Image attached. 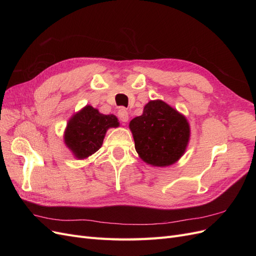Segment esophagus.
<instances>
[{
	"label": "esophagus",
	"mask_w": 256,
	"mask_h": 256,
	"mask_svg": "<svg viewBox=\"0 0 256 256\" xmlns=\"http://www.w3.org/2000/svg\"><path fill=\"white\" fill-rule=\"evenodd\" d=\"M118 118L122 122H127L129 120V113L128 111L125 109V108H122V109L118 110Z\"/></svg>",
	"instance_id": "obj_1"
}]
</instances>
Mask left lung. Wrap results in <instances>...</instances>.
<instances>
[{"instance_id":"left-lung-1","label":"left lung","mask_w":256,"mask_h":256,"mask_svg":"<svg viewBox=\"0 0 256 256\" xmlns=\"http://www.w3.org/2000/svg\"><path fill=\"white\" fill-rule=\"evenodd\" d=\"M136 150L146 164L164 168L180 160L190 141L188 120L164 100H150L129 122Z\"/></svg>"}]
</instances>
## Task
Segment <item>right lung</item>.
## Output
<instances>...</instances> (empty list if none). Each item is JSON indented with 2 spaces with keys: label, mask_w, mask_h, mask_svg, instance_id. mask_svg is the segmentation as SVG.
<instances>
[{
  "label": "right lung",
  "mask_w": 256,
  "mask_h": 256,
  "mask_svg": "<svg viewBox=\"0 0 256 256\" xmlns=\"http://www.w3.org/2000/svg\"><path fill=\"white\" fill-rule=\"evenodd\" d=\"M120 127L115 115H106L88 104L68 120L64 143L78 160L86 159L102 145L108 129Z\"/></svg>",
  "instance_id": "right-lung-1"
}]
</instances>
